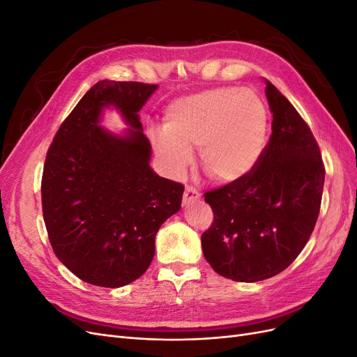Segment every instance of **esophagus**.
Returning a JSON list of instances; mask_svg holds the SVG:
<instances>
[{"label":"esophagus","mask_w":357,"mask_h":357,"mask_svg":"<svg viewBox=\"0 0 357 357\" xmlns=\"http://www.w3.org/2000/svg\"><path fill=\"white\" fill-rule=\"evenodd\" d=\"M199 199H201V193L195 188L188 186L185 189V195H183V205H188L190 202H195Z\"/></svg>","instance_id":"34e87169"}]
</instances>
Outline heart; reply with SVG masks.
<instances>
[{
    "mask_svg": "<svg viewBox=\"0 0 357 357\" xmlns=\"http://www.w3.org/2000/svg\"><path fill=\"white\" fill-rule=\"evenodd\" d=\"M268 132L266 107L252 89H213L169 102L162 135L153 149L162 168L180 177L198 149L202 171L211 180L234 183L250 174L261 159Z\"/></svg>",
    "mask_w": 357,
    "mask_h": 357,
    "instance_id": "obj_1",
    "label": "heart"
}]
</instances>
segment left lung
I'll return each instance as SVG.
<instances>
[{
  "label": "left lung",
  "instance_id": "obj_1",
  "mask_svg": "<svg viewBox=\"0 0 357 357\" xmlns=\"http://www.w3.org/2000/svg\"><path fill=\"white\" fill-rule=\"evenodd\" d=\"M265 95L273 134L257 165L204 195L214 213L201 235L204 256L215 273L243 283L274 277L295 261L316 226L325 185L308 125L273 83Z\"/></svg>",
  "mask_w": 357,
  "mask_h": 357
}]
</instances>
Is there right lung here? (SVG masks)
<instances>
[{"label": "right lung", "instance_id": "1", "mask_svg": "<svg viewBox=\"0 0 357 357\" xmlns=\"http://www.w3.org/2000/svg\"><path fill=\"white\" fill-rule=\"evenodd\" d=\"M159 88L101 80L83 95L53 138L41 180L43 218L53 252L83 282L122 287L142 277L155 236L181 207L183 185L150 167L152 146L138 112ZM121 113L123 135L100 126Z\"/></svg>", "mask_w": 357, "mask_h": 357}]
</instances>
